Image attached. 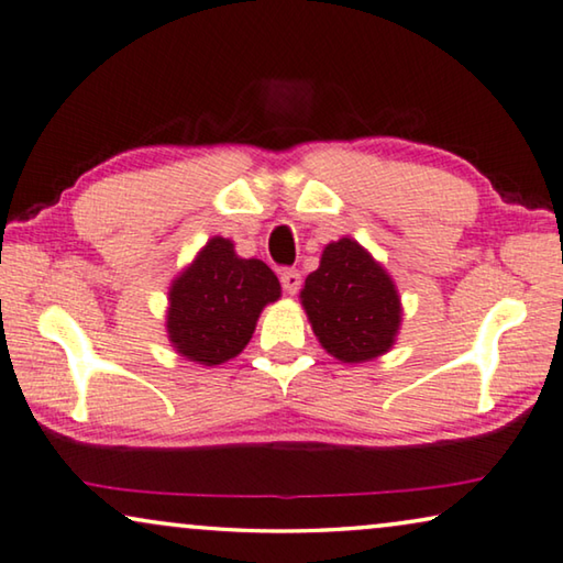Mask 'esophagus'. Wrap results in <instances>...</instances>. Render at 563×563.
<instances>
[{
	"label": "esophagus",
	"instance_id": "obj_1",
	"mask_svg": "<svg viewBox=\"0 0 563 563\" xmlns=\"http://www.w3.org/2000/svg\"><path fill=\"white\" fill-rule=\"evenodd\" d=\"M279 279H282V287L287 294H297L301 287V274L297 269H282Z\"/></svg>",
	"mask_w": 563,
	"mask_h": 563
}]
</instances>
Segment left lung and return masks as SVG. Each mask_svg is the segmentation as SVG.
Here are the masks:
<instances>
[{"mask_svg":"<svg viewBox=\"0 0 563 563\" xmlns=\"http://www.w3.org/2000/svg\"><path fill=\"white\" fill-rule=\"evenodd\" d=\"M301 305L322 347L342 362H367L393 347L400 297L387 272L357 241L324 249L301 289Z\"/></svg>","mask_w":563,"mask_h":563,"instance_id":"left-lung-1","label":"left lung"}]
</instances>
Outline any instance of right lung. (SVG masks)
Wrapping results in <instances>:
<instances>
[{
	"mask_svg": "<svg viewBox=\"0 0 563 563\" xmlns=\"http://www.w3.org/2000/svg\"><path fill=\"white\" fill-rule=\"evenodd\" d=\"M282 294L276 274L258 258H241L216 236L173 282L168 336L184 357L221 365L246 347L262 309Z\"/></svg>",
	"mask_w": 563,
	"mask_h": 563,
	"instance_id": "obj_1",
	"label": "right lung"
}]
</instances>
